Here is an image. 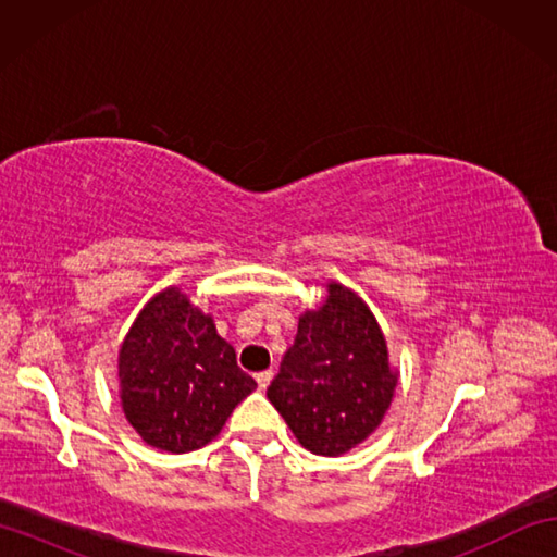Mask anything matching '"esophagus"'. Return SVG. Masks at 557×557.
<instances>
[{
    "label": "esophagus",
    "mask_w": 557,
    "mask_h": 557,
    "mask_svg": "<svg viewBox=\"0 0 557 557\" xmlns=\"http://www.w3.org/2000/svg\"><path fill=\"white\" fill-rule=\"evenodd\" d=\"M270 381H272V371H260V373H256V383H258L260 389H265V387L270 385Z\"/></svg>",
    "instance_id": "esophagus-1"
}]
</instances>
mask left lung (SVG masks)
<instances>
[{"instance_id": "obj_1", "label": "left lung", "mask_w": 557, "mask_h": 557, "mask_svg": "<svg viewBox=\"0 0 557 557\" xmlns=\"http://www.w3.org/2000/svg\"><path fill=\"white\" fill-rule=\"evenodd\" d=\"M325 287V301L299 315L268 399L306 449L339 457L383 423L399 371L369 304L339 282Z\"/></svg>"}]
</instances>
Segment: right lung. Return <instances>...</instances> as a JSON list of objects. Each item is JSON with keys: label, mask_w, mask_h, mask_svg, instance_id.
<instances>
[{"label": "right lung", "mask_w": 557, "mask_h": 557, "mask_svg": "<svg viewBox=\"0 0 557 557\" xmlns=\"http://www.w3.org/2000/svg\"><path fill=\"white\" fill-rule=\"evenodd\" d=\"M116 366L126 421L146 445L172 455L218 437L234 407L256 389L212 315L180 287L158 292L140 309Z\"/></svg>", "instance_id": "add662e5"}]
</instances>
